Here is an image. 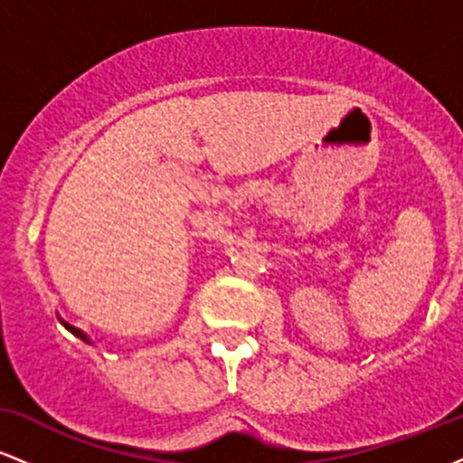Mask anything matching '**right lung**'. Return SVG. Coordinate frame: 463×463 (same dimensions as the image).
Returning a JSON list of instances; mask_svg holds the SVG:
<instances>
[{
	"label": "right lung",
	"mask_w": 463,
	"mask_h": 463,
	"mask_svg": "<svg viewBox=\"0 0 463 463\" xmlns=\"http://www.w3.org/2000/svg\"><path fill=\"white\" fill-rule=\"evenodd\" d=\"M67 328H69V331H71V333H76L80 339H87V337H84V335H82V333H80V331H78V328H73V326H67Z\"/></svg>",
	"instance_id": "1"
}]
</instances>
